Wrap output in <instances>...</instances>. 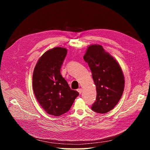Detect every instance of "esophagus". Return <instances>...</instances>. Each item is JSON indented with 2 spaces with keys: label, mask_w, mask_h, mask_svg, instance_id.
Segmentation results:
<instances>
[{
  "label": "esophagus",
  "mask_w": 150,
  "mask_h": 150,
  "mask_svg": "<svg viewBox=\"0 0 150 150\" xmlns=\"http://www.w3.org/2000/svg\"><path fill=\"white\" fill-rule=\"evenodd\" d=\"M78 93L81 94V93H82V89H81V88L78 89Z\"/></svg>",
  "instance_id": "1"
}]
</instances>
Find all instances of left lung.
Here are the masks:
<instances>
[{"mask_svg": "<svg viewBox=\"0 0 150 150\" xmlns=\"http://www.w3.org/2000/svg\"><path fill=\"white\" fill-rule=\"evenodd\" d=\"M84 59L91 71L96 86V99L91 110L104 114L112 110L122 96L125 87L123 73L118 62L101 45L89 46Z\"/></svg>", "mask_w": 150, "mask_h": 150, "instance_id": "left-lung-1", "label": "left lung"}]
</instances>
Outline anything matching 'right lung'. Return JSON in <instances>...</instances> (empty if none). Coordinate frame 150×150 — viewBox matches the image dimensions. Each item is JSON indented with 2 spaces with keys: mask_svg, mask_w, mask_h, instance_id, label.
<instances>
[{
  "mask_svg": "<svg viewBox=\"0 0 150 150\" xmlns=\"http://www.w3.org/2000/svg\"><path fill=\"white\" fill-rule=\"evenodd\" d=\"M67 51L66 48L59 47L46 51L40 57L33 72L35 96L45 111L55 116L69 111L79 95L61 74Z\"/></svg>",
  "mask_w": 150,
  "mask_h": 150,
  "instance_id": "right-lung-1",
  "label": "right lung"
}]
</instances>
